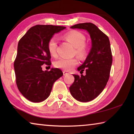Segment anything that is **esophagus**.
I'll return each instance as SVG.
<instances>
[{"instance_id":"esophagus-1","label":"esophagus","mask_w":134,"mask_h":134,"mask_svg":"<svg viewBox=\"0 0 134 134\" xmlns=\"http://www.w3.org/2000/svg\"><path fill=\"white\" fill-rule=\"evenodd\" d=\"M67 74H69V72H67V71H63V75L67 76Z\"/></svg>"}]
</instances>
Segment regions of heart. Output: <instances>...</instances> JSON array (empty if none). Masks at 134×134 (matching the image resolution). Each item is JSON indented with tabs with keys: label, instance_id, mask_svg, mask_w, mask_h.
I'll list each match as a JSON object with an SVG mask.
<instances>
[{
	"label": "heart",
	"instance_id": "1",
	"mask_svg": "<svg viewBox=\"0 0 134 134\" xmlns=\"http://www.w3.org/2000/svg\"><path fill=\"white\" fill-rule=\"evenodd\" d=\"M64 37L68 42L70 43L74 48L75 53L80 57H84L87 53L85 46L86 38L80 32L73 31L65 34ZM48 50L51 55H56L57 40L55 37L51 38L48 42ZM78 64V60L76 58H60L54 62V65L57 68L69 71Z\"/></svg>",
	"mask_w": 134,
	"mask_h": 134
}]
</instances>
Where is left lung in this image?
<instances>
[{
	"label": "left lung",
	"mask_w": 134,
	"mask_h": 134,
	"mask_svg": "<svg viewBox=\"0 0 134 134\" xmlns=\"http://www.w3.org/2000/svg\"><path fill=\"white\" fill-rule=\"evenodd\" d=\"M71 29L86 30L90 35L92 47L78 71H86V75L72 74L74 81L69 89L77 100L87 102L96 98L103 91L109 77L112 55L108 36L92 23L74 25Z\"/></svg>",
	"instance_id": "8db88e82"
}]
</instances>
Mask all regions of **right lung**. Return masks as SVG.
<instances>
[{
	"mask_svg": "<svg viewBox=\"0 0 134 134\" xmlns=\"http://www.w3.org/2000/svg\"><path fill=\"white\" fill-rule=\"evenodd\" d=\"M65 28L38 25L29 29L18 42L14 62L16 81L19 92L28 100L34 103L45 100L50 95L54 83L63 75L58 68L43 71L41 65L51 64L48 41Z\"/></svg>",
	"mask_w": 134,
	"mask_h": 134,
	"instance_id": "1",
	"label": "right lung"
}]
</instances>
